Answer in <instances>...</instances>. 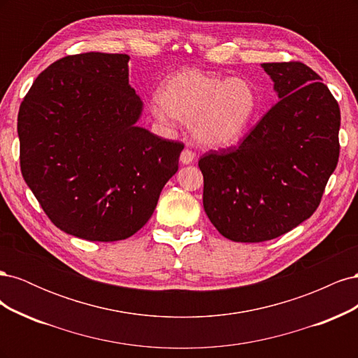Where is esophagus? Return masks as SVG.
I'll use <instances>...</instances> for the list:
<instances>
[{
  "label": "esophagus",
  "mask_w": 358,
  "mask_h": 358,
  "mask_svg": "<svg viewBox=\"0 0 358 358\" xmlns=\"http://www.w3.org/2000/svg\"><path fill=\"white\" fill-rule=\"evenodd\" d=\"M194 158H196V155H194L192 150L189 149H183L182 154H180V162L183 166H188L191 164V162L194 161Z\"/></svg>",
  "instance_id": "esophagus-1"
}]
</instances>
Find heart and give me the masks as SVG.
Returning <instances> with one entry per match:
<instances>
[{
    "mask_svg": "<svg viewBox=\"0 0 358 358\" xmlns=\"http://www.w3.org/2000/svg\"><path fill=\"white\" fill-rule=\"evenodd\" d=\"M152 113L159 121L191 124L199 143L231 148L246 136L258 110L251 82L200 69H182L167 76L158 88Z\"/></svg>",
    "mask_w": 358,
    "mask_h": 358,
    "instance_id": "obj_1",
    "label": "heart"
}]
</instances>
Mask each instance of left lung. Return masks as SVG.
I'll use <instances>...</instances> for the list:
<instances>
[{
  "label": "left lung",
  "mask_w": 358,
  "mask_h": 358,
  "mask_svg": "<svg viewBox=\"0 0 358 358\" xmlns=\"http://www.w3.org/2000/svg\"><path fill=\"white\" fill-rule=\"evenodd\" d=\"M278 95L237 148L206 154L203 208L233 242L257 243L294 229L317 210L339 159V104L301 62H264Z\"/></svg>",
  "instance_id": "left-lung-1"
}]
</instances>
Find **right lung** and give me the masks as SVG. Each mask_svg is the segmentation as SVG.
<instances>
[{
	"label": "right lung",
	"instance_id": "add662e5",
	"mask_svg": "<svg viewBox=\"0 0 358 358\" xmlns=\"http://www.w3.org/2000/svg\"><path fill=\"white\" fill-rule=\"evenodd\" d=\"M129 57L90 52L38 74L17 115L20 170L64 233L124 241L152 216L183 145L138 127Z\"/></svg>",
	"mask_w": 358,
	"mask_h": 358
}]
</instances>
